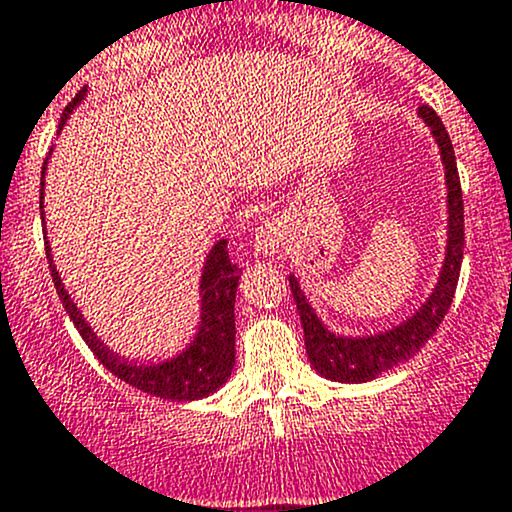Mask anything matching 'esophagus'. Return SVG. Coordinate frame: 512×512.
<instances>
[{"mask_svg": "<svg viewBox=\"0 0 512 512\" xmlns=\"http://www.w3.org/2000/svg\"><path fill=\"white\" fill-rule=\"evenodd\" d=\"M285 241V229L280 220H266L256 232V251L258 254H278Z\"/></svg>", "mask_w": 512, "mask_h": 512, "instance_id": "esophagus-1", "label": "esophagus"}]
</instances>
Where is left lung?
I'll use <instances>...</instances> for the list:
<instances>
[{
  "mask_svg": "<svg viewBox=\"0 0 512 512\" xmlns=\"http://www.w3.org/2000/svg\"><path fill=\"white\" fill-rule=\"evenodd\" d=\"M421 118L426 120L433 130L435 140L440 145L442 164H445L447 176V203H450V239H447V256L445 266H442L438 287L433 290L430 300L418 309L416 317H411L399 329L380 333L372 338H343L333 336L324 329L317 314L312 312L307 300L302 297L297 280L290 275V290L295 297L297 312L304 329V346H307L309 363L319 375L333 382H370L382 372L392 370L394 365L404 363L413 358L428 338L438 331V326L445 319L447 309H450L452 297H455L459 268H462L464 254V200L462 186H459L455 149H452L450 135H447L445 125L438 113L430 106L418 108Z\"/></svg>",
  "mask_w": 512,
  "mask_h": 512,
  "instance_id": "8db88e82",
  "label": "left lung"
}]
</instances>
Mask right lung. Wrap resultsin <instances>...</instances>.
<instances>
[{
    "label": "right lung",
    "mask_w": 512,
    "mask_h": 512,
    "mask_svg": "<svg viewBox=\"0 0 512 512\" xmlns=\"http://www.w3.org/2000/svg\"><path fill=\"white\" fill-rule=\"evenodd\" d=\"M84 89L79 91L74 99L65 106V113L60 118V128L65 125L67 116L72 108L82 101ZM45 176V164H43ZM43 183V181H40ZM43 198V193H40ZM40 210H43V200H40ZM45 251L50 249L45 246ZM241 268L229 261L227 254V239H220L215 249L210 251L208 263H205L203 280H200V295H203V321H200V331L195 336L193 346L186 353L179 355L171 363L157 365V367H137L130 365L128 360H120L116 353H111L106 346H101L99 338L94 331L84 324L82 314L77 312L70 295L60 283V275L55 273L53 261H50V275L57 295H60L62 304H65L67 314H70L72 324L82 333L86 346L91 353L101 360L108 372L123 380L130 387L142 389V392L159 396V399L169 401H193L200 396H208L220 389L222 384L229 380L234 367V297H237Z\"/></svg>",
    "instance_id": "obj_1"
}]
</instances>
